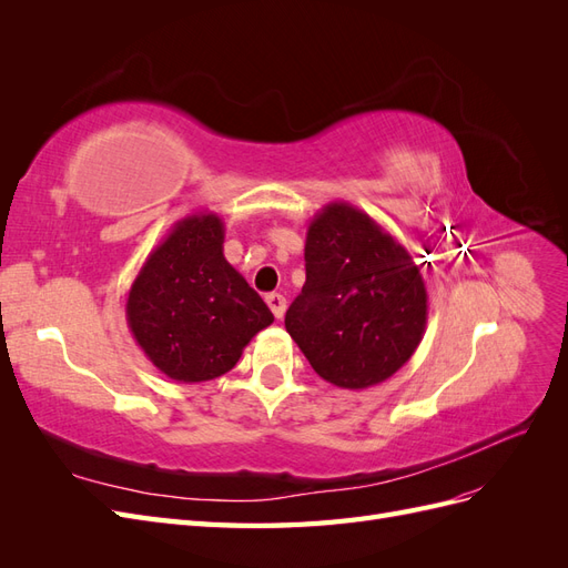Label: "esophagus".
<instances>
[{
	"instance_id": "34e87169",
	"label": "esophagus",
	"mask_w": 568,
	"mask_h": 568,
	"mask_svg": "<svg viewBox=\"0 0 568 568\" xmlns=\"http://www.w3.org/2000/svg\"><path fill=\"white\" fill-rule=\"evenodd\" d=\"M265 301H267V305H270L272 315L277 317V320H282L284 313H286V298H284L282 294H267Z\"/></svg>"
}]
</instances>
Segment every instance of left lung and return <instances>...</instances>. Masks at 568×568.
<instances>
[{
    "label": "left lung",
    "instance_id": "left-lung-1",
    "mask_svg": "<svg viewBox=\"0 0 568 568\" xmlns=\"http://www.w3.org/2000/svg\"><path fill=\"white\" fill-rule=\"evenodd\" d=\"M428 296L403 244L346 201L326 203L305 236V284L284 324L307 363L338 388L386 382L415 355Z\"/></svg>",
    "mask_w": 568,
    "mask_h": 568
}]
</instances>
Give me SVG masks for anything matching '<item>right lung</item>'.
<instances>
[{
    "instance_id": "right-lung-1",
    "label": "right lung",
    "mask_w": 568,
    "mask_h": 568,
    "mask_svg": "<svg viewBox=\"0 0 568 568\" xmlns=\"http://www.w3.org/2000/svg\"><path fill=\"white\" fill-rule=\"evenodd\" d=\"M222 217L201 211L175 222L149 253L128 294V326L153 367L168 379H217L248 341L274 322L225 253Z\"/></svg>"
}]
</instances>
